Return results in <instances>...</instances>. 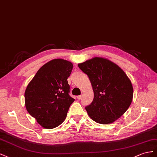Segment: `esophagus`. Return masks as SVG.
Wrapping results in <instances>:
<instances>
[{"mask_svg": "<svg viewBox=\"0 0 157 157\" xmlns=\"http://www.w3.org/2000/svg\"><path fill=\"white\" fill-rule=\"evenodd\" d=\"M82 95H79V96L77 97V98H78V100H80L82 98Z\"/></svg>", "mask_w": 157, "mask_h": 157, "instance_id": "1", "label": "esophagus"}]
</instances>
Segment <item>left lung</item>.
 Returning <instances> with one entry per match:
<instances>
[{"label": "left lung", "instance_id": "8db88e82", "mask_svg": "<svg viewBox=\"0 0 157 157\" xmlns=\"http://www.w3.org/2000/svg\"><path fill=\"white\" fill-rule=\"evenodd\" d=\"M78 67L90 80L94 92L93 102L86 107L93 121L101 124L114 122L130 106L133 89L130 79L110 60L95 57Z\"/></svg>", "mask_w": 157, "mask_h": 157}]
</instances>
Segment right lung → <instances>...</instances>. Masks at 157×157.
I'll return each mask as SVG.
<instances>
[{"label": "right lung", "instance_id": "obj_1", "mask_svg": "<svg viewBox=\"0 0 157 157\" xmlns=\"http://www.w3.org/2000/svg\"><path fill=\"white\" fill-rule=\"evenodd\" d=\"M73 68L71 62L54 59L40 68L25 91V105L29 114L46 129L59 126L64 122L71 104L67 79Z\"/></svg>", "mask_w": 157, "mask_h": 157}]
</instances>
